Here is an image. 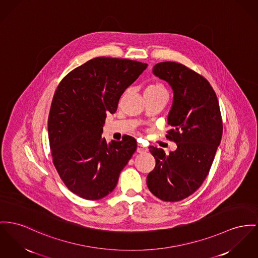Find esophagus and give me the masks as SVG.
<instances>
[{
  "label": "esophagus",
  "mask_w": 258,
  "mask_h": 258,
  "mask_svg": "<svg viewBox=\"0 0 258 258\" xmlns=\"http://www.w3.org/2000/svg\"><path fill=\"white\" fill-rule=\"evenodd\" d=\"M147 152H148V148L144 147V146L141 145V144H138L137 153H139V154H145V153H147Z\"/></svg>",
  "instance_id": "esophagus-1"
}]
</instances>
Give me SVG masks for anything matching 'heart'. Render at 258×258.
Returning a JSON list of instances; mask_svg holds the SVG:
<instances>
[{"label": "heart", "mask_w": 258, "mask_h": 258, "mask_svg": "<svg viewBox=\"0 0 258 258\" xmlns=\"http://www.w3.org/2000/svg\"><path fill=\"white\" fill-rule=\"evenodd\" d=\"M146 92H151V93H166L167 94V91H166L165 87L161 82H155V83L151 84L150 86L147 88Z\"/></svg>", "instance_id": "heart-1"}]
</instances>
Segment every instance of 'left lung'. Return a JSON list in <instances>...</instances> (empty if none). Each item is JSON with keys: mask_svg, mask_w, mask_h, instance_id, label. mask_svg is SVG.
<instances>
[{"mask_svg": "<svg viewBox=\"0 0 258 258\" xmlns=\"http://www.w3.org/2000/svg\"><path fill=\"white\" fill-rule=\"evenodd\" d=\"M153 73L173 90L168 114L169 140L177 149L166 155L162 149L150 147L155 169L147 185L156 198L179 202L199 189L210 170L221 142L223 125L214 90L205 77L184 64L164 61L155 64Z\"/></svg>", "mask_w": 258, "mask_h": 258, "instance_id": "left-lung-1", "label": "left lung"}]
</instances>
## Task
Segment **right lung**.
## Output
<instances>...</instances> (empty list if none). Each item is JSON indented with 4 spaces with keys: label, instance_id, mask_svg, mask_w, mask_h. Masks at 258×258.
I'll use <instances>...</instances> for the list:
<instances>
[{
    "label": "right lung",
    "instance_id": "right-lung-1",
    "mask_svg": "<svg viewBox=\"0 0 258 258\" xmlns=\"http://www.w3.org/2000/svg\"><path fill=\"white\" fill-rule=\"evenodd\" d=\"M148 64L116 57H95L73 69L52 98L48 134L53 165L73 194L101 200L116 187L137 142L125 135L102 137L106 113H114L124 91Z\"/></svg>",
    "mask_w": 258,
    "mask_h": 258
}]
</instances>
